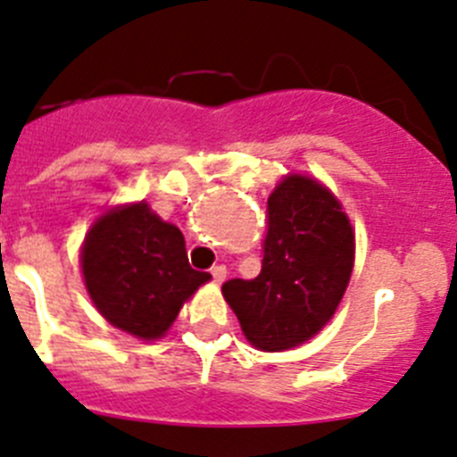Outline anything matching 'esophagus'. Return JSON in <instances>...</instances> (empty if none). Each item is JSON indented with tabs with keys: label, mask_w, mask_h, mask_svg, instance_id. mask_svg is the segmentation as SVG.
Wrapping results in <instances>:
<instances>
[{
	"label": "esophagus",
	"mask_w": 457,
	"mask_h": 457,
	"mask_svg": "<svg viewBox=\"0 0 457 457\" xmlns=\"http://www.w3.org/2000/svg\"><path fill=\"white\" fill-rule=\"evenodd\" d=\"M212 275H213V282H219V285H223L225 278H228V269H225L223 264L213 266V269H212Z\"/></svg>",
	"instance_id": "34e87169"
}]
</instances>
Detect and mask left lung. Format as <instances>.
<instances>
[{"instance_id":"1","label":"left lung","mask_w":457,"mask_h":457,"mask_svg":"<svg viewBox=\"0 0 457 457\" xmlns=\"http://www.w3.org/2000/svg\"><path fill=\"white\" fill-rule=\"evenodd\" d=\"M353 262L355 234L339 200L316 179L289 175L269 198L262 273L228 279L223 295L254 348L289 351L332 319Z\"/></svg>"}]
</instances>
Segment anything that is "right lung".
I'll return each mask as SVG.
<instances>
[{"instance_id": "1", "label": "right lung", "mask_w": 457, "mask_h": 457, "mask_svg": "<svg viewBox=\"0 0 457 457\" xmlns=\"http://www.w3.org/2000/svg\"><path fill=\"white\" fill-rule=\"evenodd\" d=\"M81 273L111 326L145 341L166 335L184 303L212 278L191 269L184 234L147 203L113 207L93 223Z\"/></svg>"}]
</instances>
